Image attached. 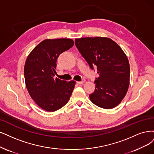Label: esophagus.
Returning a JSON list of instances; mask_svg holds the SVG:
<instances>
[{"label": "esophagus", "instance_id": "1", "mask_svg": "<svg viewBox=\"0 0 154 154\" xmlns=\"http://www.w3.org/2000/svg\"><path fill=\"white\" fill-rule=\"evenodd\" d=\"M84 82H85V80H82V81H78V82H77V83L78 84H79V85H81V84H82Z\"/></svg>", "mask_w": 154, "mask_h": 154}]
</instances>
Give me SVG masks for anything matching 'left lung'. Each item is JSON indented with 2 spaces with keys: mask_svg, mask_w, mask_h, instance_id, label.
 <instances>
[{
  "mask_svg": "<svg viewBox=\"0 0 154 154\" xmlns=\"http://www.w3.org/2000/svg\"><path fill=\"white\" fill-rule=\"evenodd\" d=\"M75 45L91 69L96 66L98 78L89 98L94 105L111 109L121 103L129 86L130 66L127 56L110 38H76Z\"/></svg>",
  "mask_w": 154,
  "mask_h": 154,
  "instance_id": "left-lung-1",
  "label": "left lung"
}]
</instances>
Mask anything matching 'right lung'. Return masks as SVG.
I'll return each instance as SVG.
<instances>
[{
    "mask_svg": "<svg viewBox=\"0 0 154 154\" xmlns=\"http://www.w3.org/2000/svg\"><path fill=\"white\" fill-rule=\"evenodd\" d=\"M70 38L45 39L28 56L24 67L26 87L35 103L48 112H54L69 100L75 81L54 77L59 55L71 48Z\"/></svg>",
    "mask_w": 154,
    "mask_h": 154,
    "instance_id": "right-lung-1",
    "label": "right lung"
}]
</instances>
